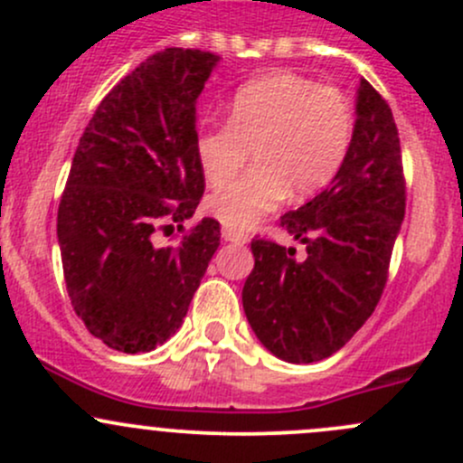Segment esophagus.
Masks as SVG:
<instances>
[{"label":"esophagus","instance_id":"1","mask_svg":"<svg viewBox=\"0 0 463 463\" xmlns=\"http://www.w3.org/2000/svg\"><path fill=\"white\" fill-rule=\"evenodd\" d=\"M222 237L226 241H231V244H246V241H249V237H246L244 232H241V231H232V228H223Z\"/></svg>","mask_w":463,"mask_h":463}]
</instances>
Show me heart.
I'll use <instances>...</instances> for the list:
<instances>
[{
	"instance_id": "heart-1",
	"label": "heart",
	"mask_w": 463,
	"mask_h": 463,
	"mask_svg": "<svg viewBox=\"0 0 463 463\" xmlns=\"http://www.w3.org/2000/svg\"><path fill=\"white\" fill-rule=\"evenodd\" d=\"M354 134L352 102L340 89L278 71L232 93L228 123L202 128L194 138L199 170L213 188L231 184L249 161L244 179L208 202L214 219L246 231L291 193L307 199L335 176Z\"/></svg>"
}]
</instances>
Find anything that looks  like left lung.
Segmentation results:
<instances>
[{
    "label": "left lung",
    "mask_w": 463,
    "mask_h": 463,
    "mask_svg": "<svg viewBox=\"0 0 463 463\" xmlns=\"http://www.w3.org/2000/svg\"><path fill=\"white\" fill-rule=\"evenodd\" d=\"M405 217L401 143L392 109L367 80L356 91V123L329 188L279 219L305 244L253 240L255 266L241 305L273 356L316 363L338 352L376 309Z\"/></svg>",
    "instance_id": "left-lung-1"
}]
</instances>
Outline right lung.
Returning <instances> with one entry per match:
<instances>
[{"label": "right lung", "mask_w": 463, "mask_h": 463, "mask_svg": "<svg viewBox=\"0 0 463 463\" xmlns=\"http://www.w3.org/2000/svg\"><path fill=\"white\" fill-rule=\"evenodd\" d=\"M219 55L165 49L149 55L98 105L73 154L58 208L64 282L78 318L107 347L152 352L176 334L219 246L205 217L179 246L203 197L197 98Z\"/></svg>", "instance_id": "right-lung-1"}]
</instances>
